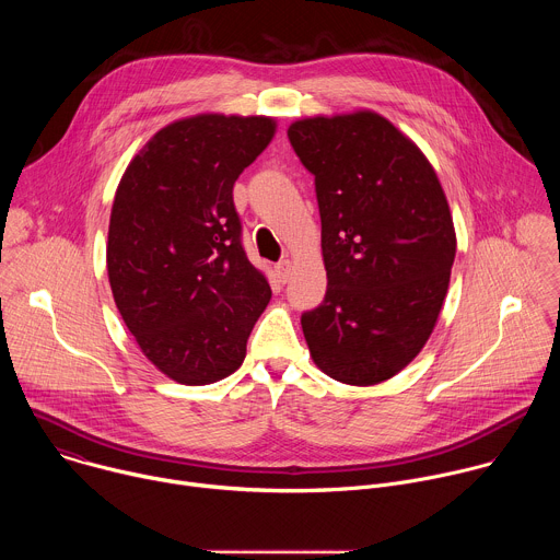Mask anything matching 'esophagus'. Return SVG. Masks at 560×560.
<instances>
[{"label":"esophagus","instance_id":"esophagus-1","mask_svg":"<svg viewBox=\"0 0 560 560\" xmlns=\"http://www.w3.org/2000/svg\"><path fill=\"white\" fill-rule=\"evenodd\" d=\"M290 268H292V261H290V259H281V261L275 266L277 277H279L281 281H288V277H290Z\"/></svg>","mask_w":560,"mask_h":560}]
</instances>
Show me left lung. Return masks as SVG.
Returning a JSON list of instances; mask_svg holds the SVG:
<instances>
[{"label": "left lung", "mask_w": 560, "mask_h": 560, "mask_svg": "<svg viewBox=\"0 0 560 560\" xmlns=\"http://www.w3.org/2000/svg\"><path fill=\"white\" fill-rule=\"evenodd\" d=\"M288 139L314 175L328 290L301 314L328 376L374 385L401 372L439 318L456 255L445 192L425 154L372 110L299 119Z\"/></svg>", "instance_id": "8db88e82"}]
</instances>
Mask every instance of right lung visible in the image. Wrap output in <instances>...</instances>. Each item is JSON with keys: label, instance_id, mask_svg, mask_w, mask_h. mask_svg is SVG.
<instances>
[{"label": "right lung", "instance_id": "obj_1", "mask_svg": "<svg viewBox=\"0 0 560 560\" xmlns=\"http://www.w3.org/2000/svg\"><path fill=\"white\" fill-rule=\"evenodd\" d=\"M275 119L197 115L159 130L115 192L108 279L141 352L166 376L232 374L270 303L242 246L232 188L275 137Z\"/></svg>", "mask_w": 560, "mask_h": 560}]
</instances>
